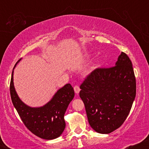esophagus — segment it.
<instances>
[{"mask_svg":"<svg viewBox=\"0 0 149 149\" xmlns=\"http://www.w3.org/2000/svg\"><path fill=\"white\" fill-rule=\"evenodd\" d=\"M73 89H74V91H75V92H76V94H78V93H79V92H80V89L79 86H78V85H75L74 88H73Z\"/></svg>","mask_w":149,"mask_h":149,"instance_id":"esophagus-1","label":"esophagus"}]
</instances>
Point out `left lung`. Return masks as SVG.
I'll list each match as a JSON object with an SVG mask.
<instances>
[{
	"label": "left lung",
	"mask_w": 149,
	"mask_h": 149,
	"mask_svg": "<svg viewBox=\"0 0 149 149\" xmlns=\"http://www.w3.org/2000/svg\"><path fill=\"white\" fill-rule=\"evenodd\" d=\"M80 88V97L92 129L101 134L112 132L123 124L136 96L131 60L121 52L116 66L94 70Z\"/></svg>",
	"instance_id": "obj_1"
}]
</instances>
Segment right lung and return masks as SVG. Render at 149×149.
<instances>
[{"label":"right lung","mask_w":149,"mask_h":149,"mask_svg":"<svg viewBox=\"0 0 149 149\" xmlns=\"http://www.w3.org/2000/svg\"><path fill=\"white\" fill-rule=\"evenodd\" d=\"M19 60L15 65L14 69ZM10 91L12 102L22 122L33 134L42 139L49 140L56 139L62 134L66 126L64 113L75 95L71 84L65 85L59 89L45 106L31 108L24 104L19 98L14 88L13 71Z\"/></svg>","instance_id":"add662e5"}]
</instances>
